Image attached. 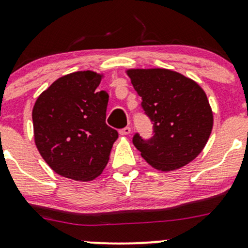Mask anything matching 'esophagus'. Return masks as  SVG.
Wrapping results in <instances>:
<instances>
[{
  "label": "esophagus",
  "instance_id": "obj_1",
  "mask_svg": "<svg viewBox=\"0 0 248 248\" xmlns=\"http://www.w3.org/2000/svg\"><path fill=\"white\" fill-rule=\"evenodd\" d=\"M131 133V127H124V128H122V129H120V134H121V136H128V134Z\"/></svg>",
  "mask_w": 248,
  "mask_h": 248
}]
</instances>
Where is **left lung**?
<instances>
[{"label":"left lung","mask_w":248,"mask_h":248,"mask_svg":"<svg viewBox=\"0 0 248 248\" xmlns=\"http://www.w3.org/2000/svg\"><path fill=\"white\" fill-rule=\"evenodd\" d=\"M127 74L154 124L150 139L139 133L133 137L142 158L162 171L175 170L193 161L206 145L214 124L202 87L169 69H129Z\"/></svg>","instance_id":"1"}]
</instances>
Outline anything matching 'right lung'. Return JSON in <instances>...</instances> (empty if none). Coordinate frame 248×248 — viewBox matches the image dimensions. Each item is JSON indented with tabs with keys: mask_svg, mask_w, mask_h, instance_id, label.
Instances as JSON below:
<instances>
[{
	"mask_svg": "<svg viewBox=\"0 0 248 248\" xmlns=\"http://www.w3.org/2000/svg\"><path fill=\"white\" fill-rule=\"evenodd\" d=\"M102 76L76 72L52 82L32 110L39 154L59 175L90 181L109 161L116 129L106 124L109 96L97 91Z\"/></svg>",
	"mask_w": 248,
	"mask_h": 248,
	"instance_id": "1",
	"label": "right lung"
}]
</instances>
